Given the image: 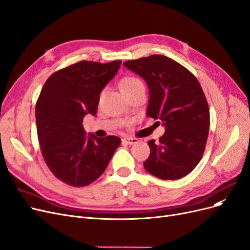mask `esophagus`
<instances>
[{"mask_svg":"<svg viewBox=\"0 0 250 250\" xmlns=\"http://www.w3.org/2000/svg\"><path fill=\"white\" fill-rule=\"evenodd\" d=\"M139 140L137 138H132V137H126V138H124L123 139V142L126 143V144H135L138 142Z\"/></svg>","mask_w":250,"mask_h":250,"instance_id":"34e87169","label":"esophagus"}]
</instances>
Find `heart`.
Segmentation results:
<instances>
[{
	"mask_svg": "<svg viewBox=\"0 0 250 250\" xmlns=\"http://www.w3.org/2000/svg\"><path fill=\"white\" fill-rule=\"evenodd\" d=\"M144 86L142 81L140 79L133 77V76H128L124 78L122 81H120V89L125 93L126 91H130L135 89V88H138V87H142Z\"/></svg>",
	"mask_w": 250,
	"mask_h": 250,
	"instance_id": "obj_1",
	"label": "heart"
}]
</instances>
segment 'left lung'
Segmentation results:
<instances>
[{
    "mask_svg": "<svg viewBox=\"0 0 250 250\" xmlns=\"http://www.w3.org/2000/svg\"><path fill=\"white\" fill-rule=\"evenodd\" d=\"M124 65L148 86L146 115L165 126L159 141L149 140L144 168L161 180H179L203 158L210 128L208 104L199 82L182 64L163 55L128 60Z\"/></svg>",
    "mask_w": 250,
    "mask_h": 250,
    "instance_id": "8db88e82",
    "label": "left lung"
}]
</instances>
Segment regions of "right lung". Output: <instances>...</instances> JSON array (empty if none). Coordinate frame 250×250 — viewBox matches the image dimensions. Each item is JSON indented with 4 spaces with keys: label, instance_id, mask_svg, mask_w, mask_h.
I'll use <instances>...</instances> for the list:
<instances>
[{
    "label": "right lung",
    "instance_id": "1",
    "mask_svg": "<svg viewBox=\"0 0 250 250\" xmlns=\"http://www.w3.org/2000/svg\"><path fill=\"white\" fill-rule=\"evenodd\" d=\"M122 61H80L55 71L36 102L37 136L44 162L66 185L85 187L106 170L120 138L86 136L83 118L96 114L103 88L118 71Z\"/></svg>",
    "mask_w": 250,
    "mask_h": 250
}]
</instances>
